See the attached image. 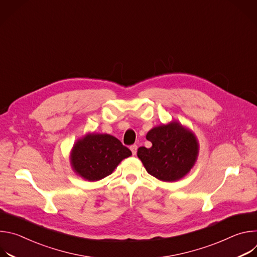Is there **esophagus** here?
I'll use <instances>...</instances> for the list:
<instances>
[{
    "label": "esophagus",
    "instance_id": "34e87169",
    "mask_svg": "<svg viewBox=\"0 0 257 257\" xmlns=\"http://www.w3.org/2000/svg\"><path fill=\"white\" fill-rule=\"evenodd\" d=\"M137 149H138V146H137L136 144H133V145L130 146V150H131V152H132V155H136Z\"/></svg>",
    "mask_w": 257,
    "mask_h": 257
}]
</instances>
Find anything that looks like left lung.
<instances>
[{
  "mask_svg": "<svg viewBox=\"0 0 257 257\" xmlns=\"http://www.w3.org/2000/svg\"><path fill=\"white\" fill-rule=\"evenodd\" d=\"M152 148L138 149L137 157L152 176L165 182L184 177L194 166L198 156L195 135L179 122L160 125L146 135Z\"/></svg>",
  "mask_w": 257,
  "mask_h": 257,
  "instance_id": "obj_1",
  "label": "left lung"
}]
</instances>
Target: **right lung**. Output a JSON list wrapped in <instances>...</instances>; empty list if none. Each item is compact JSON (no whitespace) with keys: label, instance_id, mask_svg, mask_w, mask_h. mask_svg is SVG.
<instances>
[{"label":"right lung","instance_id":"1","mask_svg":"<svg viewBox=\"0 0 257 257\" xmlns=\"http://www.w3.org/2000/svg\"><path fill=\"white\" fill-rule=\"evenodd\" d=\"M131 155V151L112 135L87 134L73 146L71 165L82 178L98 181L111 175L120 162Z\"/></svg>","mask_w":257,"mask_h":257}]
</instances>
